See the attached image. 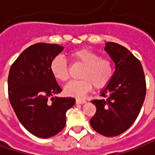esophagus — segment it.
I'll list each match as a JSON object with an SVG mask.
<instances>
[{"instance_id": "obj_1", "label": "esophagus", "mask_w": 155, "mask_h": 155, "mask_svg": "<svg viewBox=\"0 0 155 155\" xmlns=\"http://www.w3.org/2000/svg\"><path fill=\"white\" fill-rule=\"evenodd\" d=\"M87 101L85 100V99H76V103L77 104H85Z\"/></svg>"}]
</instances>
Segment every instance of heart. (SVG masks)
Wrapping results in <instances>:
<instances>
[{
    "label": "heart",
    "instance_id": "b5f03b06",
    "mask_svg": "<svg viewBox=\"0 0 155 155\" xmlns=\"http://www.w3.org/2000/svg\"><path fill=\"white\" fill-rule=\"evenodd\" d=\"M73 61L84 65L80 77L81 80L71 81L64 87L67 95L82 98L92 89L103 88L108 85L113 76L114 68L109 59L101 58L94 51L87 49H79L70 52ZM51 72L57 81H65L68 78L67 61L62 56H55L51 61Z\"/></svg>",
    "mask_w": 155,
    "mask_h": 155
}]
</instances>
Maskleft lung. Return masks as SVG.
<instances>
[{"instance_id":"1","label":"left lung","mask_w":155,"mask_h":155,"mask_svg":"<svg viewBox=\"0 0 155 155\" xmlns=\"http://www.w3.org/2000/svg\"><path fill=\"white\" fill-rule=\"evenodd\" d=\"M104 51L115 64L110 81L94 99L96 113L90 124L96 132L112 137L126 131L140 113L146 95V81L140 61L125 47L105 43Z\"/></svg>"}]
</instances>
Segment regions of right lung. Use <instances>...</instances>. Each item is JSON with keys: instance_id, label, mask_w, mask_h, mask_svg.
<instances>
[{"instance_id": "right-lung-1", "label": "right lung", "mask_w": 155, "mask_h": 155, "mask_svg": "<svg viewBox=\"0 0 155 155\" xmlns=\"http://www.w3.org/2000/svg\"><path fill=\"white\" fill-rule=\"evenodd\" d=\"M63 49L58 45L36 44L25 49L10 68L11 105L20 124L37 137L50 138L61 131L67 110L75 104L74 98L57 97L61 88L50 68L51 60Z\"/></svg>"}]
</instances>
